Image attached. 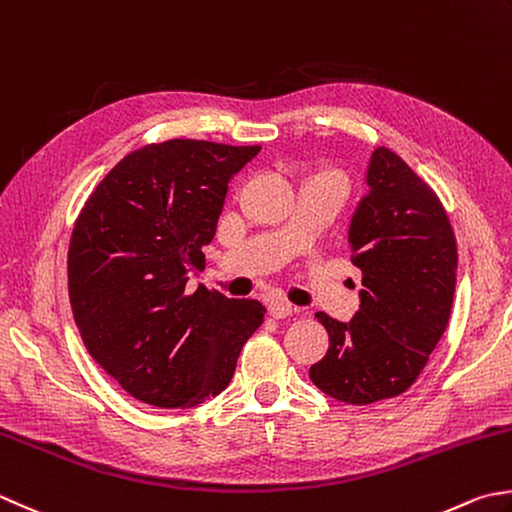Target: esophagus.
Segmentation results:
<instances>
[{
  "mask_svg": "<svg viewBox=\"0 0 512 512\" xmlns=\"http://www.w3.org/2000/svg\"><path fill=\"white\" fill-rule=\"evenodd\" d=\"M293 310H295V306L284 302V299H270L268 302V313L275 319H284L288 315H293Z\"/></svg>",
  "mask_w": 512,
  "mask_h": 512,
  "instance_id": "1",
  "label": "esophagus"
}]
</instances>
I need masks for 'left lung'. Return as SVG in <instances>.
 <instances>
[{
	"mask_svg": "<svg viewBox=\"0 0 512 512\" xmlns=\"http://www.w3.org/2000/svg\"><path fill=\"white\" fill-rule=\"evenodd\" d=\"M368 193L348 226L362 268L359 310L350 322L315 313L328 330L313 384L337 402L366 406L406 393L442 339L457 282V244L437 195L402 157L375 148Z\"/></svg>",
	"mask_w": 512,
	"mask_h": 512,
	"instance_id": "left-lung-1",
	"label": "left lung"
}]
</instances>
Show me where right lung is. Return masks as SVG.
<instances>
[{"mask_svg":"<svg viewBox=\"0 0 512 512\" xmlns=\"http://www.w3.org/2000/svg\"><path fill=\"white\" fill-rule=\"evenodd\" d=\"M262 146L170 139L126 155L79 213L68 295L84 346L128 395L190 408L233 379L262 326L257 299H228L188 275L202 268L228 184Z\"/></svg>","mask_w":512,"mask_h":512,"instance_id":"obj_1","label":"right lung"}]
</instances>
